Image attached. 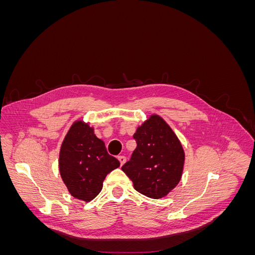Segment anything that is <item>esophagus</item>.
<instances>
[{"mask_svg": "<svg viewBox=\"0 0 255 255\" xmlns=\"http://www.w3.org/2000/svg\"><path fill=\"white\" fill-rule=\"evenodd\" d=\"M118 159H119V161H120V165H121V166L126 164V161H127V157H126V156L121 155V156L118 157Z\"/></svg>", "mask_w": 255, "mask_h": 255, "instance_id": "34e87169", "label": "esophagus"}]
</instances>
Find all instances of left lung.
Returning a JSON list of instances; mask_svg holds the SVG:
<instances>
[{"label":"left lung","instance_id":"left-lung-1","mask_svg":"<svg viewBox=\"0 0 255 255\" xmlns=\"http://www.w3.org/2000/svg\"><path fill=\"white\" fill-rule=\"evenodd\" d=\"M137 146L122 166L140 194L159 199L179 184L185 160L183 146L171 128L157 115L138 127L134 134Z\"/></svg>","mask_w":255,"mask_h":255}]
</instances>
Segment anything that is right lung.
I'll return each instance as SVG.
<instances>
[{"label":"right lung","instance_id":"obj_1","mask_svg":"<svg viewBox=\"0 0 255 255\" xmlns=\"http://www.w3.org/2000/svg\"><path fill=\"white\" fill-rule=\"evenodd\" d=\"M120 166L107 153L104 141L95 135L94 128L75 121L61 143L59 172L74 198L89 202L102 190L106 175Z\"/></svg>","mask_w":255,"mask_h":255}]
</instances>
